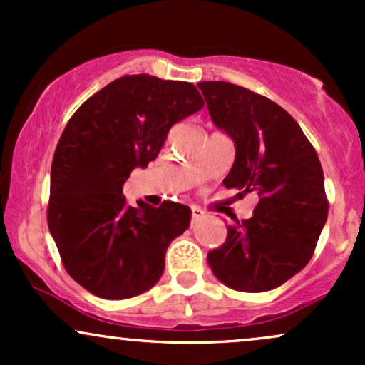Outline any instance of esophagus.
Returning a JSON list of instances; mask_svg holds the SVG:
<instances>
[{"label":"esophagus","instance_id":"esophagus-1","mask_svg":"<svg viewBox=\"0 0 365 365\" xmlns=\"http://www.w3.org/2000/svg\"><path fill=\"white\" fill-rule=\"evenodd\" d=\"M190 209H192V223H197L199 220H202V217H204L202 209L197 207V206H192Z\"/></svg>","mask_w":365,"mask_h":365}]
</instances>
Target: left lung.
Returning a JSON list of instances; mask_svg holds the SVG:
<instances>
[{
    "label": "left lung",
    "mask_w": 365,
    "mask_h": 365,
    "mask_svg": "<svg viewBox=\"0 0 365 365\" xmlns=\"http://www.w3.org/2000/svg\"><path fill=\"white\" fill-rule=\"evenodd\" d=\"M197 87L216 127L235 142L225 187L259 197L252 217L230 225L207 262L233 290H273L311 261L328 217L319 158L290 113L266 96L230 82Z\"/></svg>",
    "instance_id": "8db88e82"
}]
</instances>
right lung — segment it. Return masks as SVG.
Listing matches in <instances>:
<instances>
[{
  "mask_svg": "<svg viewBox=\"0 0 365 365\" xmlns=\"http://www.w3.org/2000/svg\"><path fill=\"white\" fill-rule=\"evenodd\" d=\"M202 106L194 83L125 75L66 123L53 156L48 226L66 273L92 295L130 299L161 278L190 207L171 200L132 207L123 183L158 158L175 123Z\"/></svg>",
  "mask_w": 365,
  "mask_h": 365,
  "instance_id": "1",
  "label": "right lung"
}]
</instances>
